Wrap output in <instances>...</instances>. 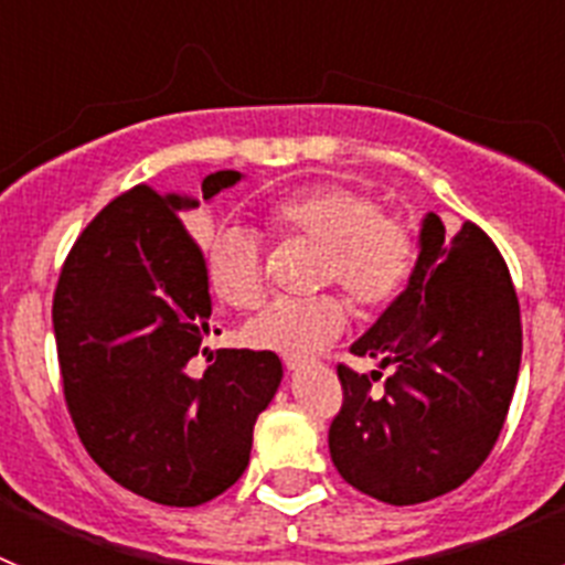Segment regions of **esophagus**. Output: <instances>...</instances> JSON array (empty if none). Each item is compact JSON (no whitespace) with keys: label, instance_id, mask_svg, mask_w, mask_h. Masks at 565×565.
I'll use <instances>...</instances> for the list:
<instances>
[{"label":"esophagus","instance_id":"esophagus-1","mask_svg":"<svg viewBox=\"0 0 565 565\" xmlns=\"http://www.w3.org/2000/svg\"><path fill=\"white\" fill-rule=\"evenodd\" d=\"M282 364H286L288 371H297V367L308 364V359L306 356H282Z\"/></svg>","mask_w":565,"mask_h":565}]
</instances>
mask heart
Returning a JSON list of instances; mask_svg holds the SVG:
<instances>
[{
  "label": "heart",
  "mask_w": 565,
  "mask_h": 565,
  "mask_svg": "<svg viewBox=\"0 0 565 565\" xmlns=\"http://www.w3.org/2000/svg\"><path fill=\"white\" fill-rule=\"evenodd\" d=\"M266 223L279 239H302L319 248L317 282H337L362 313L393 306L418 266V234L398 214H384L379 194L359 183H313L282 194L266 209ZM212 291L237 311L266 299L263 246L248 228L221 226L206 243ZM348 322L337 294L277 299L246 326L259 351L306 356L331 344Z\"/></svg>",
  "instance_id": "heart-1"
}]
</instances>
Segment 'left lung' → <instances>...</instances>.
I'll return each instance as SVG.
<instances>
[{
  "mask_svg": "<svg viewBox=\"0 0 565 565\" xmlns=\"http://www.w3.org/2000/svg\"><path fill=\"white\" fill-rule=\"evenodd\" d=\"M391 366L339 364L344 402L331 422L333 467L364 495L393 507L461 487L495 447L521 371V308L495 243L476 223L447 234L427 214L411 286L351 344Z\"/></svg>",
  "mask_w": 565,
  "mask_h": 565,
  "instance_id": "obj_1",
  "label": "left lung"
}]
</instances>
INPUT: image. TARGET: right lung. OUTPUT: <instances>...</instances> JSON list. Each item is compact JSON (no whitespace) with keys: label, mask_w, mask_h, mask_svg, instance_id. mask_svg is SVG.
Returning <instances> with one entry per match:
<instances>
[{"label":"right lung","mask_w":565,"mask_h":565,"mask_svg":"<svg viewBox=\"0 0 565 565\" xmlns=\"http://www.w3.org/2000/svg\"><path fill=\"white\" fill-rule=\"evenodd\" d=\"M243 174L203 178V201ZM189 194L129 189L70 248L53 297L64 402L89 458L163 507H201L248 467L254 422L282 379L271 351H209L212 297ZM217 333V331H214ZM210 367L194 377L193 356Z\"/></svg>","instance_id":"right-lung-1"}]
</instances>
